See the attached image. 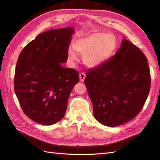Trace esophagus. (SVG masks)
<instances>
[{"instance_id":"obj_1","label":"esophagus","mask_w":160,"mask_h":160,"mask_svg":"<svg viewBox=\"0 0 160 160\" xmlns=\"http://www.w3.org/2000/svg\"><path fill=\"white\" fill-rule=\"evenodd\" d=\"M85 74L84 73V72H81V73L79 74V79L81 81L83 82L84 81V79H85Z\"/></svg>"}]
</instances>
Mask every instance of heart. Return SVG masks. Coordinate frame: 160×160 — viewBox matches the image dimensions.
<instances>
[{
	"mask_svg": "<svg viewBox=\"0 0 160 160\" xmlns=\"http://www.w3.org/2000/svg\"><path fill=\"white\" fill-rule=\"evenodd\" d=\"M116 48L114 37L108 33L98 32L77 39L75 45L68 50L69 59H77V52L83 55L84 63L89 67L101 66L113 55Z\"/></svg>",
	"mask_w": 160,
	"mask_h": 160,
	"instance_id": "heart-1",
	"label": "heart"
}]
</instances>
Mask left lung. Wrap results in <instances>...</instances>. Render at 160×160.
Segmentation results:
<instances>
[{
    "label": "left lung",
    "mask_w": 160,
    "mask_h": 160,
    "mask_svg": "<svg viewBox=\"0 0 160 160\" xmlns=\"http://www.w3.org/2000/svg\"><path fill=\"white\" fill-rule=\"evenodd\" d=\"M85 84L99 123L116 127L142 111L151 85L148 59L139 48L123 39L109 61L86 72Z\"/></svg>",
    "instance_id": "left-lung-1"
}]
</instances>
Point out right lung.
Returning <instances> with one entry per match:
<instances>
[{"label": "right lung", "instance_id": "obj_1", "mask_svg": "<svg viewBox=\"0 0 160 160\" xmlns=\"http://www.w3.org/2000/svg\"><path fill=\"white\" fill-rule=\"evenodd\" d=\"M74 28L42 32L19 55L14 73V92L26 115L42 125H52L65 114L79 72L61 65L68 58Z\"/></svg>", "mask_w": 160, "mask_h": 160}]
</instances>
